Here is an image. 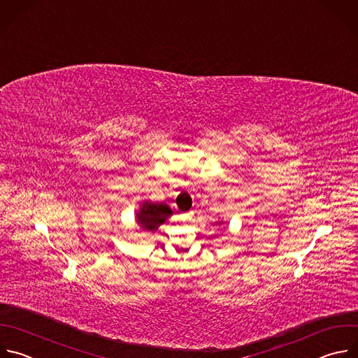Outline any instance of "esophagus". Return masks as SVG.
Returning <instances> with one entry per match:
<instances>
[{
    "mask_svg": "<svg viewBox=\"0 0 358 358\" xmlns=\"http://www.w3.org/2000/svg\"><path fill=\"white\" fill-rule=\"evenodd\" d=\"M192 214H193V213H192V211H189V213H186V216H187V217H190Z\"/></svg>",
    "mask_w": 358,
    "mask_h": 358,
    "instance_id": "1",
    "label": "esophagus"
}]
</instances>
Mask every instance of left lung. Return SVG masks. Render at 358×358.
<instances>
[{
	"instance_id": "left-lung-1",
	"label": "left lung",
	"mask_w": 358,
	"mask_h": 358,
	"mask_svg": "<svg viewBox=\"0 0 358 358\" xmlns=\"http://www.w3.org/2000/svg\"><path fill=\"white\" fill-rule=\"evenodd\" d=\"M217 224H219V226H222V224H223V222H217Z\"/></svg>"
}]
</instances>
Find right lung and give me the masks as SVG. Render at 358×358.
Segmentation results:
<instances>
[{
  "label": "right lung",
  "mask_w": 358,
  "mask_h": 358,
  "mask_svg": "<svg viewBox=\"0 0 358 358\" xmlns=\"http://www.w3.org/2000/svg\"><path fill=\"white\" fill-rule=\"evenodd\" d=\"M169 216H172V210L168 204L145 200L139 204V210L135 214V222L141 230L157 231Z\"/></svg>",
  "instance_id": "1"
}]
</instances>
